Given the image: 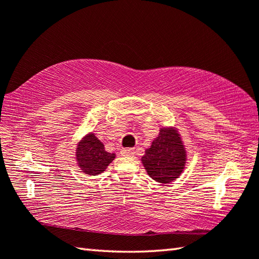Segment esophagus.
Returning a JSON list of instances; mask_svg holds the SVG:
<instances>
[{"label": "esophagus", "instance_id": "obj_1", "mask_svg": "<svg viewBox=\"0 0 259 259\" xmlns=\"http://www.w3.org/2000/svg\"><path fill=\"white\" fill-rule=\"evenodd\" d=\"M121 154L123 156H134L135 148H122Z\"/></svg>", "mask_w": 259, "mask_h": 259}]
</instances>
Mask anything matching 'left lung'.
Returning a JSON list of instances; mask_svg holds the SVG:
<instances>
[{
	"instance_id": "left-lung-1",
	"label": "left lung",
	"mask_w": 259,
	"mask_h": 259,
	"mask_svg": "<svg viewBox=\"0 0 259 259\" xmlns=\"http://www.w3.org/2000/svg\"><path fill=\"white\" fill-rule=\"evenodd\" d=\"M147 174L159 183H170L182 174L186 161V152L176 130H160L157 138L142 157Z\"/></svg>"
}]
</instances>
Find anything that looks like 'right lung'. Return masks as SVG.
Listing matches in <instances>:
<instances>
[{
  "mask_svg": "<svg viewBox=\"0 0 259 259\" xmlns=\"http://www.w3.org/2000/svg\"><path fill=\"white\" fill-rule=\"evenodd\" d=\"M114 157L115 154L105 151L103 143L94 134L85 136L77 145V163L83 172L91 176L102 174L114 160Z\"/></svg>",
  "mask_w": 259,
  "mask_h": 259,
  "instance_id": "1",
  "label": "right lung"
}]
</instances>
